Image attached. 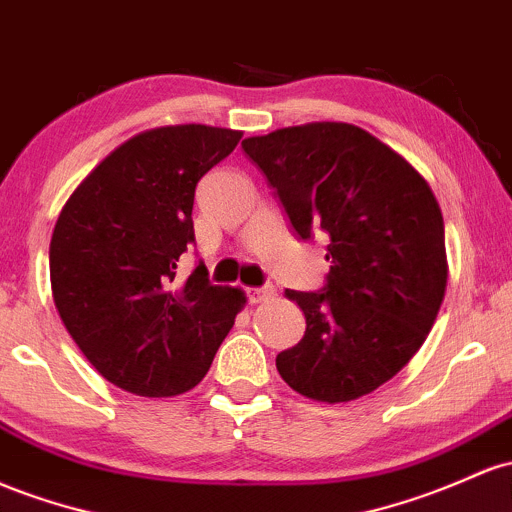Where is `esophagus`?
<instances>
[{"label": "esophagus", "mask_w": 512, "mask_h": 512, "mask_svg": "<svg viewBox=\"0 0 512 512\" xmlns=\"http://www.w3.org/2000/svg\"><path fill=\"white\" fill-rule=\"evenodd\" d=\"M247 296H250L252 303H262L274 296V286H255V289H247Z\"/></svg>", "instance_id": "obj_1"}]
</instances>
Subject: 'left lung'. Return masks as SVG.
<instances>
[{"instance_id":"1","label":"left lung","mask_w":512,"mask_h":512,"mask_svg":"<svg viewBox=\"0 0 512 512\" xmlns=\"http://www.w3.org/2000/svg\"><path fill=\"white\" fill-rule=\"evenodd\" d=\"M301 240L328 238V282L286 289L306 316L277 355L301 396L345 403L393 379L428 338L447 286L442 211L406 157L352 123L318 121L243 140Z\"/></svg>"}]
</instances>
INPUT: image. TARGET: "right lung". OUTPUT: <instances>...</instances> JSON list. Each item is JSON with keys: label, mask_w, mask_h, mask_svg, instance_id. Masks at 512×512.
<instances>
[{"label": "right lung", "mask_w": 512, "mask_h": 512, "mask_svg": "<svg viewBox=\"0 0 512 512\" xmlns=\"http://www.w3.org/2000/svg\"><path fill=\"white\" fill-rule=\"evenodd\" d=\"M243 138L230 128L162 126L119 145L87 174L50 238V286L67 333L92 367L138 396L194 389L245 306L204 265L177 262L194 243L199 179Z\"/></svg>", "instance_id": "add662e5"}]
</instances>
